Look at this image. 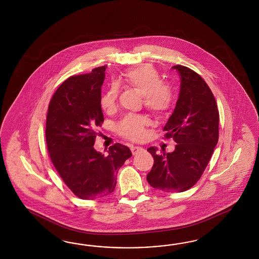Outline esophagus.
<instances>
[{"label": "esophagus", "instance_id": "1", "mask_svg": "<svg viewBox=\"0 0 259 259\" xmlns=\"http://www.w3.org/2000/svg\"><path fill=\"white\" fill-rule=\"evenodd\" d=\"M141 150H142V148L140 147V146H134V145L131 146V151H132V154H133L134 156L137 155L139 152H141Z\"/></svg>", "mask_w": 259, "mask_h": 259}]
</instances>
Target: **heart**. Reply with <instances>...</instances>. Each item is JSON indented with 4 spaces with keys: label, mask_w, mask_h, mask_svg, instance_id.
Listing matches in <instances>:
<instances>
[{
    "label": "heart",
    "mask_w": 259,
    "mask_h": 259,
    "mask_svg": "<svg viewBox=\"0 0 259 259\" xmlns=\"http://www.w3.org/2000/svg\"><path fill=\"white\" fill-rule=\"evenodd\" d=\"M126 83L144 97V103L148 109L156 114H163L172 104V91L162 84V78L153 66L141 65L129 71L125 76ZM118 89L111 87L101 98V106L109 113L116 108ZM148 119L141 116L129 115L121 119L118 124L119 134L127 139L139 141L145 135V127Z\"/></svg>",
    "instance_id": "heart-1"
}]
</instances>
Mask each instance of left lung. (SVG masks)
<instances>
[{
	"mask_svg": "<svg viewBox=\"0 0 259 259\" xmlns=\"http://www.w3.org/2000/svg\"><path fill=\"white\" fill-rule=\"evenodd\" d=\"M172 68L181 76V90L163 131L177 145L166 155H157V147L147 149L155 161L146 179L153 188L181 193L196 184L209 163L219 141L220 114L203 78L182 65Z\"/></svg>",
	"mask_w": 259,
	"mask_h": 259,
	"instance_id": "1",
	"label": "left lung"
}]
</instances>
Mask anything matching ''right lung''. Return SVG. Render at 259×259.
<instances>
[{"mask_svg":"<svg viewBox=\"0 0 259 259\" xmlns=\"http://www.w3.org/2000/svg\"><path fill=\"white\" fill-rule=\"evenodd\" d=\"M105 66L67 78L53 95L47 117V149L68 188L81 199H97L114 192L118 169L132 157L116 143L104 156L94 148L96 128L104 118L101 106Z\"/></svg>","mask_w":259,"mask_h":259,"instance_id":"obj_1","label":"right lung"}]
</instances>
